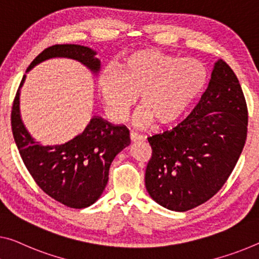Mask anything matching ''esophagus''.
I'll return each instance as SVG.
<instances>
[{"mask_svg": "<svg viewBox=\"0 0 259 259\" xmlns=\"http://www.w3.org/2000/svg\"><path fill=\"white\" fill-rule=\"evenodd\" d=\"M130 137H131V140H132L133 142H138V141L143 140L142 135H140V134L137 133V132H131L130 133Z\"/></svg>", "mask_w": 259, "mask_h": 259, "instance_id": "esophagus-1", "label": "esophagus"}]
</instances>
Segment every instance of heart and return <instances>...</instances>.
<instances>
[{
  "label": "heart",
  "instance_id": "obj_1",
  "mask_svg": "<svg viewBox=\"0 0 259 259\" xmlns=\"http://www.w3.org/2000/svg\"><path fill=\"white\" fill-rule=\"evenodd\" d=\"M206 81L207 69L201 61L148 49L127 54L119 67H106L98 77V90L116 120L126 117L139 95L138 125L153 120L170 125L184 116Z\"/></svg>",
  "mask_w": 259,
  "mask_h": 259
}]
</instances>
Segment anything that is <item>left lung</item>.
Instances as JSON below:
<instances>
[{
  "label": "left lung",
  "mask_w": 259,
  "mask_h": 259,
  "mask_svg": "<svg viewBox=\"0 0 259 259\" xmlns=\"http://www.w3.org/2000/svg\"><path fill=\"white\" fill-rule=\"evenodd\" d=\"M248 109L233 69L218 60L190 116L148 138L153 154L145 183L158 205L185 212L220 190L235 168L248 132Z\"/></svg>",
  "instance_id": "obj_1"
}]
</instances>
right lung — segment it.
I'll use <instances>...</instances> for the list:
<instances>
[{"label":"right lung","mask_w":259,"mask_h":259,"mask_svg":"<svg viewBox=\"0 0 259 259\" xmlns=\"http://www.w3.org/2000/svg\"><path fill=\"white\" fill-rule=\"evenodd\" d=\"M96 51L87 46L63 44L44 50L26 73L53 58H67L81 62L98 74L101 61ZM24 75L11 111V128L18 152L34 182L51 198L71 208H84L102 196L109 181V170L118 153L130 146V131L124 125H112L102 117L90 119L84 131L62 145L42 146L24 126L19 111V95Z\"/></svg>","instance_id":"obj_1"}]
</instances>
